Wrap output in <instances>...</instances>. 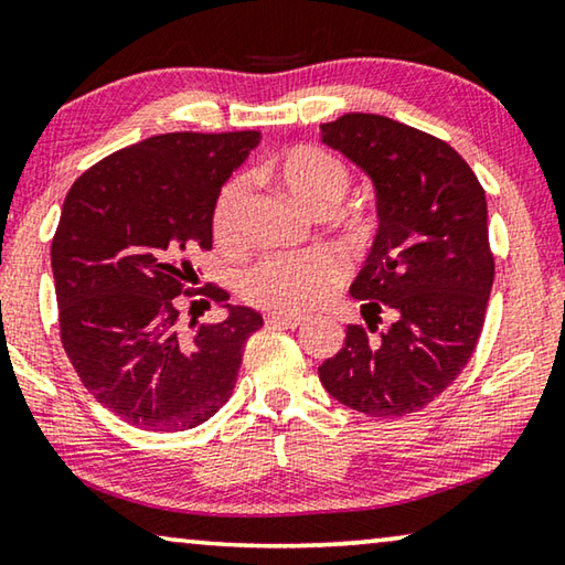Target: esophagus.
I'll list each match as a JSON object with an SVG mask.
<instances>
[{"mask_svg":"<svg viewBox=\"0 0 565 565\" xmlns=\"http://www.w3.org/2000/svg\"><path fill=\"white\" fill-rule=\"evenodd\" d=\"M303 317L297 315H281V311H271V315H266V324L268 327H279V329H297L303 324Z\"/></svg>","mask_w":565,"mask_h":565,"instance_id":"obj_1","label":"esophagus"}]
</instances>
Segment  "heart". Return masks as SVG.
I'll return each mask as SVG.
<instances>
[{
    "label": "heart",
    "instance_id": "b5f03b06",
    "mask_svg": "<svg viewBox=\"0 0 565 565\" xmlns=\"http://www.w3.org/2000/svg\"><path fill=\"white\" fill-rule=\"evenodd\" d=\"M271 173L286 193L301 209L311 213H331L349 191V170L342 160L315 146H299L268 163ZM246 185L241 178L223 185L213 205V238L221 246L238 241L241 209H244ZM347 268L342 258L331 250H307V254L266 256L244 276V297L258 307L274 311H309L331 297L344 281Z\"/></svg>",
    "mask_w": 565,
    "mask_h": 565
}]
</instances>
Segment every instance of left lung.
<instances>
[{"label":"left lung","mask_w":565,"mask_h":565,"mask_svg":"<svg viewBox=\"0 0 565 565\" xmlns=\"http://www.w3.org/2000/svg\"><path fill=\"white\" fill-rule=\"evenodd\" d=\"M321 142L360 166L377 191L380 228L349 294L360 324L319 366L331 397L370 417L423 409L470 362L495 276L488 203L472 168L445 140L384 115L347 113Z\"/></svg>","instance_id":"1"}]
</instances>
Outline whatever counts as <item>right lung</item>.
<instances>
[{
	"label": "right lung",
	"mask_w": 565,
	"mask_h": 565,
	"mask_svg": "<svg viewBox=\"0 0 565 565\" xmlns=\"http://www.w3.org/2000/svg\"><path fill=\"white\" fill-rule=\"evenodd\" d=\"M258 140L256 130L166 132L103 158L70 188L52 238L62 347L89 395L125 423L181 433L234 392L264 319L216 284H188L199 281L191 256L213 246L221 185ZM195 296L227 319L183 330L180 303Z\"/></svg>",
	"instance_id": "add662e5"
}]
</instances>
